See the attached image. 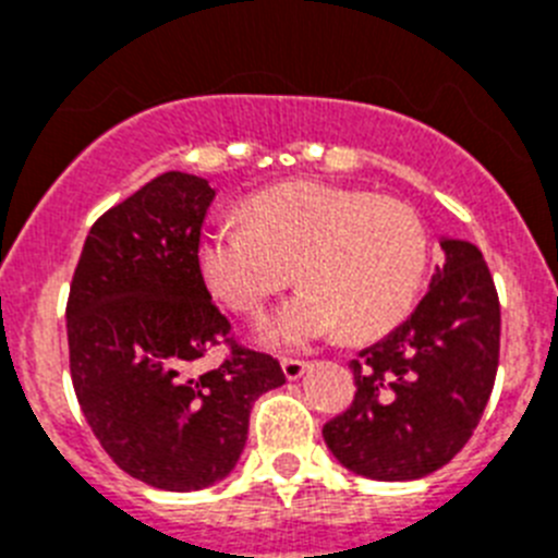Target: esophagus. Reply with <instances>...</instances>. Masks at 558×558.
Instances as JSON below:
<instances>
[{
  "label": "esophagus",
  "mask_w": 558,
  "mask_h": 558,
  "mask_svg": "<svg viewBox=\"0 0 558 558\" xmlns=\"http://www.w3.org/2000/svg\"><path fill=\"white\" fill-rule=\"evenodd\" d=\"M307 368H310V363H304V360H293V357L282 360V372L288 379H299L304 372H307Z\"/></svg>",
  "instance_id": "34e87169"
}]
</instances>
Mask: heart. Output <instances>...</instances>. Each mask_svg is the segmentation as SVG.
I'll return each mask as SVG.
<instances>
[{"instance_id": "obj_1", "label": "heart", "mask_w": 558, "mask_h": 558, "mask_svg": "<svg viewBox=\"0 0 558 558\" xmlns=\"http://www.w3.org/2000/svg\"><path fill=\"white\" fill-rule=\"evenodd\" d=\"M198 268L231 313L256 318L290 282L302 293L270 318L259 343L302 352L349 329L379 338L405 322L425 290L430 231L413 204L329 181H284L256 192L243 223L201 236Z\"/></svg>"}]
</instances>
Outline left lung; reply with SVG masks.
<instances>
[{"instance_id":"obj_1","label":"left lung","mask_w":558,"mask_h":558,"mask_svg":"<svg viewBox=\"0 0 558 558\" xmlns=\"http://www.w3.org/2000/svg\"><path fill=\"white\" fill-rule=\"evenodd\" d=\"M445 268L408 322L352 360V405L324 425L347 470L372 481H416L470 441L495 388L500 302L483 254L441 240Z\"/></svg>"}]
</instances>
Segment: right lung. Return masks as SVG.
Returning <instances> with one entry per match:
<instances>
[{
  "mask_svg": "<svg viewBox=\"0 0 558 558\" xmlns=\"http://www.w3.org/2000/svg\"><path fill=\"white\" fill-rule=\"evenodd\" d=\"M215 190L165 172L97 218L66 302L69 372L88 427L111 461L165 492H198L229 475L256 397L284 383L265 352L229 338L231 324L198 268ZM226 342L230 357L189 366Z\"/></svg>",
  "mask_w": 558,
  "mask_h": 558,
  "instance_id": "obj_1",
  "label": "right lung"
}]
</instances>
